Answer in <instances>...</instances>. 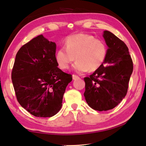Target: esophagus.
Masks as SVG:
<instances>
[{
    "instance_id": "1",
    "label": "esophagus",
    "mask_w": 146,
    "mask_h": 146,
    "mask_svg": "<svg viewBox=\"0 0 146 146\" xmlns=\"http://www.w3.org/2000/svg\"><path fill=\"white\" fill-rule=\"evenodd\" d=\"M72 77H73V80H78V79H79V76H76V75H73Z\"/></svg>"
}]
</instances>
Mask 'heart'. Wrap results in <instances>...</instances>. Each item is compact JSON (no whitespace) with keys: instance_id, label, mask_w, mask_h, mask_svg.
Segmentation results:
<instances>
[{"instance_id":"b5f03b06","label":"heart","mask_w":146,"mask_h":146,"mask_svg":"<svg viewBox=\"0 0 146 146\" xmlns=\"http://www.w3.org/2000/svg\"><path fill=\"white\" fill-rule=\"evenodd\" d=\"M107 46L102 40L90 35L78 34L68 37L65 40V48L58 49L55 59L62 70L68 69L76 59L73 70L83 73L100 68L107 58Z\"/></svg>"}]
</instances>
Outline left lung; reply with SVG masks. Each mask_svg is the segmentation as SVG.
<instances>
[{
  "instance_id": "left-lung-1",
  "label": "left lung",
  "mask_w": 146,
  "mask_h": 146,
  "mask_svg": "<svg viewBox=\"0 0 146 146\" xmlns=\"http://www.w3.org/2000/svg\"><path fill=\"white\" fill-rule=\"evenodd\" d=\"M103 37L108 46L107 58L100 68L84 78L86 103L98 111L111 110L120 103L127 92L133 71L125 43L108 31H104Z\"/></svg>"
}]
</instances>
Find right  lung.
Returning a JSON list of instances; mask_svg holds the SVG:
<instances>
[{
  "instance_id": "1",
  "label": "right lung",
  "mask_w": 146,
  "mask_h": 146,
  "mask_svg": "<svg viewBox=\"0 0 146 146\" xmlns=\"http://www.w3.org/2000/svg\"><path fill=\"white\" fill-rule=\"evenodd\" d=\"M56 44L43 35L23 45L17 52L12 81L19 103L31 114L51 117L60 110L70 74L59 68Z\"/></svg>"
}]
</instances>
